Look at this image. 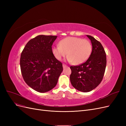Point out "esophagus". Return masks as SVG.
<instances>
[{
    "label": "esophagus",
    "mask_w": 126,
    "mask_h": 126,
    "mask_svg": "<svg viewBox=\"0 0 126 126\" xmlns=\"http://www.w3.org/2000/svg\"><path fill=\"white\" fill-rule=\"evenodd\" d=\"M63 68H65L66 67H67V65L66 64H63Z\"/></svg>",
    "instance_id": "34e87169"
}]
</instances>
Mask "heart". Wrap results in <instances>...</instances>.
I'll list each match as a JSON object with an SVG mask.
<instances>
[{
  "mask_svg": "<svg viewBox=\"0 0 126 126\" xmlns=\"http://www.w3.org/2000/svg\"><path fill=\"white\" fill-rule=\"evenodd\" d=\"M59 45L52 48V52L55 58L60 60L67 55L68 60L75 65L86 62L93 50L92 45L89 40L78 37L65 38L59 42Z\"/></svg>",
  "mask_w": 126,
  "mask_h": 126,
  "instance_id": "b5f03b06",
  "label": "heart"
}]
</instances>
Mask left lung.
<instances>
[{
	"label": "left lung",
	"instance_id": "1",
	"mask_svg": "<svg viewBox=\"0 0 126 126\" xmlns=\"http://www.w3.org/2000/svg\"><path fill=\"white\" fill-rule=\"evenodd\" d=\"M92 44L91 54L86 62L79 66H71L70 80L75 89L87 93L100 84L104 77L107 59L104 47L93 37L87 35Z\"/></svg>",
	"mask_w": 126,
	"mask_h": 126
}]
</instances>
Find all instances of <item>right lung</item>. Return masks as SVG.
Returning a JSON list of instances; mask_svg holds the SVG:
<instances>
[{"label": "right lung", "mask_w": 126, "mask_h": 126, "mask_svg": "<svg viewBox=\"0 0 126 126\" xmlns=\"http://www.w3.org/2000/svg\"><path fill=\"white\" fill-rule=\"evenodd\" d=\"M56 36L39 35L30 40L20 59L21 74L25 82L39 93L50 91L56 86L63 70V64L52 52Z\"/></svg>", "instance_id": "obj_1"}]
</instances>
